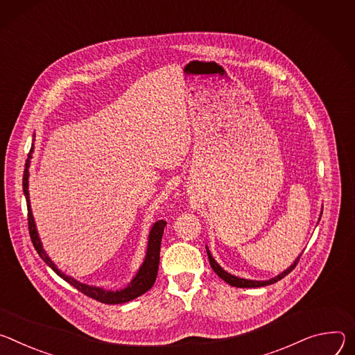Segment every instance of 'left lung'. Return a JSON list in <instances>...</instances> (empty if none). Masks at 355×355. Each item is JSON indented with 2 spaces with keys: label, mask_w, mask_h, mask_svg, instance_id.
Returning <instances> with one entry per match:
<instances>
[{
  "label": "left lung",
  "mask_w": 355,
  "mask_h": 355,
  "mask_svg": "<svg viewBox=\"0 0 355 355\" xmlns=\"http://www.w3.org/2000/svg\"><path fill=\"white\" fill-rule=\"evenodd\" d=\"M322 213H323V211H322ZM319 220H320V218H319ZM206 250H207L209 261H210V265H211L213 270L218 275V277H220L224 282H227L228 285L235 286V288H261V286H268V285H272V284H275V282H278V281H281L282 278H285L289 272H292V270L295 269V266H296V263H297V261H299V258H300V255H302V254H300L289 268H286L284 272H281L279 275H277V277H275V278H270L269 281H252V279L239 278V277H235V275H231V273H228L227 270H224V269L217 263V261L213 258V255L210 254L207 245H206Z\"/></svg>",
  "instance_id": "left-lung-1"
}]
</instances>
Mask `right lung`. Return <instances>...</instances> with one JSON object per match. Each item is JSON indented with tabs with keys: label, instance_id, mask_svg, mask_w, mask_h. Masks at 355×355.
Listing matches in <instances>:
<instances>
[{
	"label": "right lung",
	"instance_id": "add662e5",
	"mask_svg": "<svg viewBox=\"0 0 355 355\" xmlns=\"http://www.w3.org/2000/svg\"><path fill=\"white\" fill-rule=\"evenodd\" d=\"M33 141H35V134H33ZM35 145L32 144L31 150L28 153V159L25 162V171H24V179H22V187H24V194L26 199V206H28V225H29V234H31V240L32 244L36 250V252L39 254L44 259V262L52 268L59 277L66 281L67 284H70L73 288H76L77 291H80L82 293L101 302L105 304H120V303H127L141 295H144L145 292H148L155 281H156V275H157V268H159V254H161V241H162V235H164V230L166 225V221L159 220L152 224L149 235H148V245H146V254L144 258L142 265L139 266L138 272L135 277L132 278V281L124 288V289H116V291H107L103 289L100 286H93V285H87L83 284L80 281L74 279L73 277H69L64 272H62L55 262L51 259V257L46 254V251L44 250L42 241L39 239V234L36 230V224H35V218L32 214V209H31V200H29V166H31V159H32V153H33Z\"/></svg>",
	"mask_w": 355,
	"mask_h": 355
}]
</instances>
